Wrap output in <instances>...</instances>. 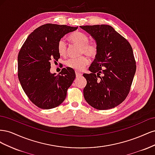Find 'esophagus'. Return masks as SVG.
<instances>
[{"label": "esophagus", "mask_w": 155, "mask_h": 155, "mask_svg": "<svg viewBox=\"0 0 155 155\" xmlns=\"http://www.w3.org/2000/svg\"><path fill=\"white\" fill-rule=\"evenodd\" d=\"M76 76L77 78H78V77H79V76H82V74L80 73V72H78V71H76Z\"/></svg>", "instance_id": "esophagus-1"}]
</instances>
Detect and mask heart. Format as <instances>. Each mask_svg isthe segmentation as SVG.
I'll return each mask as SVG.
<instances>
[{"mask_svg":"<svg viewBox=\"0 0 155 155\" xmlns=\"http://www.w3.org/2000/svg\"><path fill=\"white\" fill-rule=\"evenodd\" d=\"M72 43L81 47L80 54H85L90 58H95L98 52V46L96 41H88V35L80 31H74L68 37ZM58 51L61 55H65L67 52V45L63 39H60L58 43ZM89 62L88 59L85 55L77 58H70L66 61L65 64L69 68L77 71H81Z\"/></svg>","mask_w":155,"mask_h":155,"instance_id":"obj_1","label":"heart"}]
</instances>
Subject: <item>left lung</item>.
Returning <instances> with one entry per match:
<instances>
[{
    "label": "left lung",
    "instance_id": "left-lung-1",
    "mask_svg": "<svg viewBox=\"0 0 155 155\" xmlns=\"http://www.w3.org/2000/svg\"><path fill=\"white\" fill-rule=\"evenodd\" d=\"M98 46V52L83 74V89L88 104L98 110H107L122 103L128 96L137 69L133 48L128 41L109 25L80 26Z\"/></svg>",
    "mask_w": 155,
    "mask_h": 155
}]
</instances>
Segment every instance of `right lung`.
<instances>
[{
    "label": "right lung",
    "instance_id": "right-lung-1",
    "mask_svg": "<svg viewBox=\"0 0 155 155\" xmlns=\"http://www.w3.org/2000/svg\"><path fill=\"white\" fill-rule=\"evenodd\" d=\"M78 27L46 24L28 37L18 55V78L30 100L41 109H50L61 104L76 74L63 68L59 74L50 73V62L58 61V43Z\"/></svg>",
    "mask_w": 155,
    "mask_h": 155
}]
</instances>
